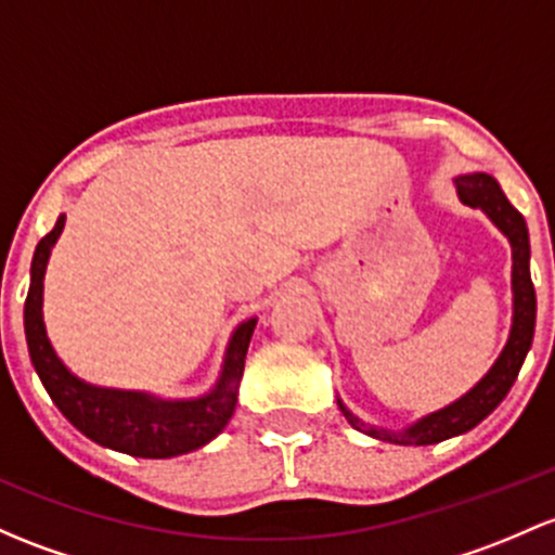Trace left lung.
<instances>
[{"label":"left lung","mask_w":555,"mask_h":555,"mask_svg":"<svg viewBox=\"0 0 555 555\" xmlns=\"http://www.w3.org/2000/svg\"><path fill=\"white\" fill-rule=\"evenodd\" d=\"M457 185V194L463 204L468 207L483 209L489 215L494 225L508 236L511 249H513V326L511 337L505 343L503 353L494 361L492 370L483 375V380L476 385L474 390L457 399L454 404L444 406V410L434 412V415L417 420L415 425L404 430H385L375 428V425H364L353 412H348L340 404L343 415L356 430H364V434L375 436V439L390 441V444H439V441L452 439V436L465 434V430L476 428L489 412H494V406L508 396L511 385L516 383L518 370H521L524 359H527L529 348H532L534 337V319H538V297H534V284L529 276V231L524 223V215L508 202V196L503 194V189L498 185V180L492 175L474 172L463 175V178L454 180Z\"/></svg>","instance_id":"obj_1"}]
</instances>
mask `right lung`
Wrapping results in <instances>:
<instances>
[{"label":"right lung","mask_w":555,"mask_h":555,"mask_svg":"<svg viewBox=\"0 0 555 555\" xmlns=\"http://www.w3.org/2000/svg\"><path fill=\"white\" fill-rule=\"evenodd\" d=\"M63 223H66V215H61L55 229L37 244L31 260V284H28L26 306H23L28 356L50 399L87 439L116 452L132 454V457H178L212 441L236 410L244 359H247L249 337L258 319H249L233 332L229 351H225L223 375L215 390H209L202 399L162 401L138 390L95 388L79 380L52 351L42 322L44 268Z\"/></svg>","instance_id":"right-lung-1"}]
</instances>
